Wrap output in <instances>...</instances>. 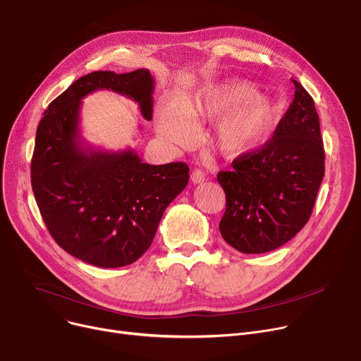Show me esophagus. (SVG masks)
Returning <instances> with one entry per match:
<instances>
[{
	"instance_id": "1",
	"label": "esophagus",
	"mask_w": 361,
	"mask_h": 361,
	"mask_svg": "<svg viewBox=\"0 0 361 361\" xmlns=\"http://www.w3.org/2000/svg\"><path fill=\"white\" fill-rule=\"evenodd\" d=\"M192 181L195 183V184H200V183H203L204 181V173L202 169H199V168H196L193 173H192Z\"/></svg>"
}]
</instances>
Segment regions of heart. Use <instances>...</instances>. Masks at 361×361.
I'll use <instances>...</instances> for the list:
<instances>
[{
	"mask_svg": "<svg viewBox=\"0 0 361 361\" xmlns=\"http://www.w3.org/2000/svg\"><path fill=\"white\" fill-rule=\"evenodd\" d=\"M224 118L216 127V143L228 157H240L269 139L279 117L278 102L244 80H228L207 89L195 101L165 105L159 135L169 143L187 146L196 135L193 120Z\"/></svg>",
	"mask_w": 361,
	"mask_h": 361,
	"instance_id": "obj_1",
	"label": "heart"
}]
</instances>
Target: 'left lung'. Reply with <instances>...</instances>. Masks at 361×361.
Wrapping results in <instances>:
<instances>
[{
  "instance_id": "8db88e82",
  "label": "left lung",
  "mask_w": 361,
  "mask_h": 361,
  "mask_svg": "<svg viewBox=\"0 0 361 361\" xmlns=\"http://www.w3.org/2000/svg\"><path fill=\"white\" fill-rule=\"evenodd\" d=\"M293 83L294 99L272 139L218 173L226 196L219 231L241 253H267L290 241L307 224L325 176L313 98Z\"/></svg>"
}]
</instances>
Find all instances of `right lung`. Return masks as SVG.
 Segmentation results:
<instances>
[{
	"label": "right lung",
	"instance_id": "obj_1",
	"mask_svg": "<svg viewBox=\"0 0 361 361\" xmlns=\"http://www.w3.org/2000/svg\"><path fill=\"white\" fill-rule=\"evenodd\" d=\"M111 89L152 120L155 82L146 68L93 71L44 112L30 164L32 190L52 238L93 267L121 268L150 247L161 218L188 183L184 162L149 165L133 149H94L80 135L82 99Z\"/></svg>",
	"mask_w": 361,
	"mask_h": 361
}]
</instances>
